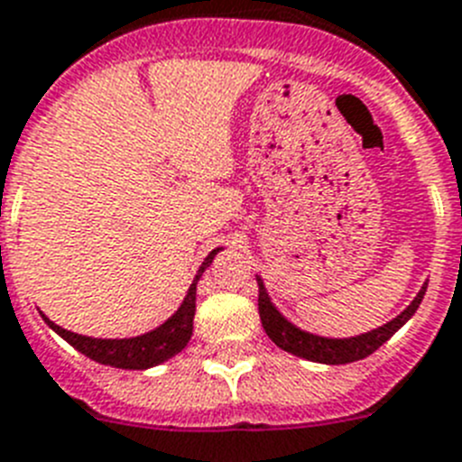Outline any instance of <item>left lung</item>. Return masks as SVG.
I'll use <instances>...</instances> for the list:
<instances>
[{"instance_id":"obj_1","label":"left lung","mask_w":462,"mask_h":462,"mask_svg":"<svg viewBox=\"0 0 462 462\" xmlns=\"http://www.w3.org/2000/svg\"><path fill=\"white\" fill-rule=\"evenodd\" d=\"M258 281V311L260 320H263V328L267 332L272 342L276 344L283 351L298 356V358L311 360V363H323V365H346L356 363V360L367 358L370 353H374L381 344H386L400 328L407 323L411 316L416 314L420 300L425 295V288H428V281H425L420 291L416 292V298L407 304V307L400 311L395 319H391L383 326L374 328V330L360 332V335L353 337H323L316 335V332H309L298 328L292 320H288L286 316L281 314L276 304L272 302L270 292L264 288L263 276L255 274Z\"/></svg>"}]
</instances>
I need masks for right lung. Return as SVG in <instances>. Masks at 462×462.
Masks as SVG:
<instances>
[{
    "label": "right lung",
    "instance_id": "right-lung-1",
    "mask_svg": "<svg viewBox=\"0 0 462 462\" xmlns=\"http://www.w3.org/2000/svg\"><path fill=\"white\" fill-rule=\"evenodd\" d=\"M223 251V246L214 248L207 258L199 264L198 274L192 279L190 288H188L186 298H183L181 307L176 309L170 319L160 323L153 330L143 332L136 337H123V339H102V337H88L79 335V332L64 330L58 323L42 314L48 328L58 332L64 342L71 344L76 351H81L95 363L109 365V367H118V370H148L155 365H162L164 360L174 358L176 353L181 351L192 337V319H195V295H198V281L199 276L207 272V267L214 263V258Z\"/></svg>",
    "mask_w": 462,
    "mask_h": 462
}]
</instances>
